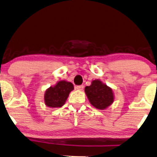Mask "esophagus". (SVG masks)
<instances>
[{
	"label": "esophagus",
	"instance_id": "1",
	"mask_svg": "<svg viewBox=\"0 0 157 157\" xmlns=\"http://www.w3.org/2000/svg\"><path fill=\"white\" fill-rule=\"evenodd\" d=\"M83 88H84V86L83 85H80V86H75V88H76V89H78V90H83Z\"/></svg>",
	"mask_w": 157,
	"mask_h": 157
}]
</instances>
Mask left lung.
Here are the masks:
<instances>
[{
	"label": "left lung",
	"mask_w": 157,
	"mask_h": 157,
	"mask_svg": "<svg viewBox=\"0 0 157 157\" xmlns=\"http://www.w3.org/2000/svg\"><path fill=\"white\" fill-rule=\"evenodd\" d=\"M85 92L90 103L100 110L111 105L114 99L112 89L99 80H95L91 85L86 86Z\"/></svg>",
	"instance_id": "obj_1"
}]
</instances>
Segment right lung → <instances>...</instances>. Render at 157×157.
Returning <instances> with one entry per match:
<instances>
[{"instance_id":"1","label":"right lung","mask_w":157,"mask_h":157,"mask_svg":"<svg viewBox=\"0 0 157 157\" xmlns=\"http://www.w3.org/2000/svg\"><path fill=\"white\" fill-rule=\"evenodd\" d=\"M74 89L73 84L67 81H59L54 87L46 90L44 95L45 104L50 108H59L65 103L69 93Z\"/></svg>"}]
</instances>
